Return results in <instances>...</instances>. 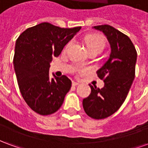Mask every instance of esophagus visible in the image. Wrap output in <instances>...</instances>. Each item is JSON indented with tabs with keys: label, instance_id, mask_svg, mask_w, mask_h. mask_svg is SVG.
Returning a JSON list of instances; mask_svg holds the SVG:
<instances>
[{
	"label": "esophagus",
	"instance_id": "obj_1",
	"mask_svg": "<svg viewBox=\"0 0 148 148\" xmlns=\"http://www.w3.org/2000/svg\"><path fill=\"white\" fill-rule=\"evenodd\" d=\"M77 85H79V83H78V82H74V81H73V82H72V86H77Z\"/></svg>",
	"mask_w": 148,
	"mask_h": 148
}]
</instances>
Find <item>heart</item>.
<instances>
[{
  "instance_id": "b5f03b06",
  "label": "heart",
  "mask_w": 148,
  "mask_h": 148,
  "mask_svg": "<svg viewBox=\"0 0 148 148\" xmlns=\"http://www.w3.org/2000/svg\"><path fill=\"white\" fill-rule=\"evenodd\" d=\"M71 42L67 44L68 46L71 45ZM86 43L87 48L89 51H93V50H97L101 51L103 48L105 47V40L102 38L100 37L94 36H88L86 38Z\"/></svg>"
}]
</instances>
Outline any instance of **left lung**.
Segmentation results:
<instances>
[{"mask_svg": "<svg viewBox=\"0 0 148 148\" xmlns=\"http://www.w3.org/2000/svg\"><path fill=\"white\" fill-rule=\"evenodd\" d=\"M93 28L102 32L111 48L108 60L97 71L105 86L99 89L90 85L91 93L82 101L86 113L99 120L116 112L126 99L135 78L137 52L129 37L110 25Z\"/></svg>", "mask_w": 148, "mask_h": 148, "instance_id": "8db88e82", "label": "left lung"}]
</instances>
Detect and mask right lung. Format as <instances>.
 <instances>
[{
    "label": "right lung",
    "mask_w": 148,
    "mask_h": 148,
    "mask_svg": "<svg viewBox=\"0 0 148 148\" xmlns=\"http://www.w3.org/2000/svg\"><path fill=\"white\" fill-rule=\"evenodd\" d=\"M81 27L62 28L49 23L29 27L18 37L13 66L22 97L33 111L50 115L58 111L71 87L66 75L50 78L53 57H58Z\"/></svg>",
    "instance_id": "add662e5"
}]
</instances>
